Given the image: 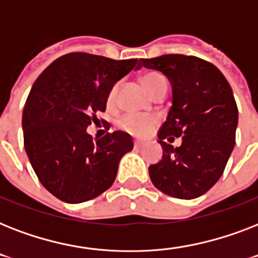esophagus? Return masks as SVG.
Returning a JSON list of instances; mask_svg holds the SVG:
<instances>
[{
  "mask_svg": "<svg viewBox=\"0 0 258 258\" xmlns=\"http://www.w3.org/2000/svg\"><path fill=\"white\" fill-rule=\"evenodd\" d=\"M142 146H143V143L141 141H134V147L135 149H141Z\"/></svg>",
  "mask_w": 258,
  "mask_h": 258,
  "instance_id": "1",
  "label": "esophagus"
}]
</instances>
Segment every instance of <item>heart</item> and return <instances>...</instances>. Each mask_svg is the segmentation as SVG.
I'll use <instances>...</instances> for the list:
<instances>
[{"label":"heart","mask_w":258,"mask_h":258,"mask_svg":"<svg viewBox=\"0 0 258 258\" xmlns=\"http://www.w3.org/2000/svg\"><path fill=\"white\" fill-rule=\"evenodd\" d=\"M142 83L147 92L153 96L154 93L157 92L158 89L161 88L163 84H166L165 78L157 72H149L142 76ZM119 86L115 84L112 88L109 89L108 96H107V103L113 104V101L116 99V93ZM119 127L123 131L131 134L134 137L145 138L149 137L150 134L153 133L154 130L157 128L159 124V117L157 115H139V113H127L119 120Z\"/></svg>","instance_id":"b5f03b06"}]
</instances>
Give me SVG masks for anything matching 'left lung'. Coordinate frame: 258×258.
<instances>
[{"mask_svg":"<svg viewBox=\"0 0 258 258\" xmlns=\"http://www.w3.org/2000/svg\"><path fill=\"white\" fill-rule=\"evenodd\" d=\"M142 66L167 76L172 105L158 138L163 157L149 167L154 186L167 196L192 200L220 179L236 143L238 109L230 84L212 62L196 56L163 54ZM182 138L179 148L170 143Z\"/></svg>","mask_w":258,"mask_h":258,"instance_id":"left-lung-1","label":"left lung"}]
</instances>
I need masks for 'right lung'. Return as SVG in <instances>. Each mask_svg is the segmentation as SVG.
I'll return each instance as SVG.
<instances>
[{
	"instance_id": "add662e5",
	"label": "right lung",
	"mask_w": 258,
	"mask_h": 258,
	"mask_svg": "<svg viewBox=\"0 0 258 258\" xmlns=\"http://www.w3.org/2000/svg\"><path fill=\"white\" fill-rule=\"evenodd\" d=\"M137 58L64 54L34 82L22 113L24 146L38 180L67 204L93 200L111 187L133 138L113 131L93 141L87 133L104 112L113 84L138 68Z\"/></svg>"
}]
</instances>
